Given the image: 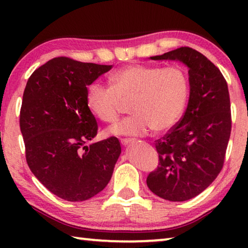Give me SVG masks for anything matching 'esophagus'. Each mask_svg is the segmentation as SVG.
I'll return each mask as SVG.
<instances>
[{"label":"esophagus","mask_w":248,"mask_h":248,"mask_svg":"<svg viewBox=\"0 0 248 248\" xmlns=\"http://www.w3.org/2000/svg\"><path fill=\"white\" fill-rule=\"evenodd\" d=\"M133 141V139H128V138H124V139H120V143L123 145H128L129 143H131V142Z\"/></svg>","instance_id":"1"}]
</instances>
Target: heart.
<instances>
[{
  "instance_id": "heart-1",
  "label": "heart",
  "mask_w": 248,
  "mask_h": 248,
  "mask_svg": "<svg viewBox=\"0 0 248 248\" xmlns=\"http://www.w3.org/2000/svg\"><path fill=\"white\" fill-rule=\"evenodd\" d=\"M110 89L92 83L86 90V104L99 120L112 124L124 103L130 102L131 116L109 128L114 136L140 137L151 129L164 132L178 123L189 98V81L179 66L131 64L108 78Z\"/></svg>"
}]
</instances>
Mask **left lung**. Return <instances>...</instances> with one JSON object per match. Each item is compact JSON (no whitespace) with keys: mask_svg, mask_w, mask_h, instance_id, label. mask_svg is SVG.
<instances>
[{"mask_svg":"<svg viewBox=\"0 0 248 248\" xmlns=\"http://www.w3.org/2000/svg\"><path fill=\"white\" fill-rule=\"evenodd\" d=\"M150 59L180 61L188 68L187 109L180 121L155 141L158 166L146 178L153 194L186 201L209 187L223 167L232 127L228 84L208 58L189 47Z\"/></svg>","mask_w":248,"mask_h":248,"instance_id":"1","label":"left lung"}]
</instances>
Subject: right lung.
Segmentation results:
<instances>
[{
    "label": "right lung",
    "instance_id": "obj_1",
    "mask_svg": "<svg viewBox=\"0 0 248 248\" xmlns=\"http://www.w3.org/2000/svg\"><path fill=\"white\" fill-rule=\"evenodd\" d=\"M111 66L53 58L33 71L25 87L19 125L27 164L64 200L84 201L102 191L121 153L116 137L85 145L98 130L86 104L87 86Z\"/></svg>",
    "mask_w": 248,
    "mask_h": 248
}]
</instances>
